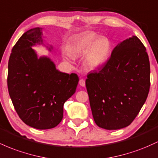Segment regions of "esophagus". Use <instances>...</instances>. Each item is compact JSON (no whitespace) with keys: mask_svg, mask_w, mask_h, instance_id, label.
Here are the masks:
<instances>
[{"mask_svg":"<svg viewBox=\"0 0 158 158\" xmlns=\"http://www.w3.org/2000/svg\"><path fill=\"white\" fill-rule=\"evenodd\" d=\"M79 85H80V86L85 87V79H80V80H79Z\"/></svg>","mask_w":158,"mask_h":158,"instance_id":"esophagus-1","label":"esophagus"}]
</instances>
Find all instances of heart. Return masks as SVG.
Instances as JSON below:
<instances>
[{
  "instance_id": "b5f03b06",
  "label": "heart",
  "mask_w": 158,
  "mask_h": 158,
  "mask_svg": "<svg viewBox=\"0 0 158 158\" xmlns=\"http://www.w3.org/2000/svg\"><path fill=\"white\" fill-rule=\"evenodd\" d=\"M110 50V40L106 37H98L91 31L77 38L71 45L73 55L76 57L85 55V62L91 69L103 65L108 59Z\"/></svg>"
}]
</instances>
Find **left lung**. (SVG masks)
I'll use <instances>...</instances> for the list:
<instances>
[{
  "mask_svg": "<svg viewBox=\"0 0 158 158\" xmlns=\"http://www.w3.org/2000/svg\"><path fill=\"white\" fill-rule=\"evenodd\" d=\"M85 85L98 127L130 125L149 92L150 63L143 43L136 36L119 43L103 67L88 74Z\"/></svg>",
  "mask_w": 158,
  "mask_h": 158,
  "instance_id": "8db88e82",
  "label": "left lung"
}]
</instances>
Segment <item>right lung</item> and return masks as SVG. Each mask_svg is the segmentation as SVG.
<instances>
[{
    "label": "right lung",
    "instance_id": "obj_1",
    "mask_svg": "<svg viewBox=\"0 0 158 158\" xmlns=\"http://www.w3.org/2000/svg\"><path fill=\"white\" fill-rule=\"evenodd\" d=\"M41 36L40 27L31 29L13 46L8 62L7 86L22 121L36 129L46 130L61 121L64 104L75 93L79 77L56 70L46 57L37 58L31 46L43 43Z\"/></svg>",
    "mask_w": 158,
    "mask_h": 158
}]
</instances>
